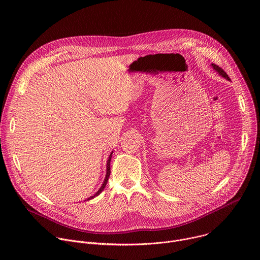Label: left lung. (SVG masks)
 Returning <instances> with one entry per match:
<instances>
[{
    "instance_id": "obj_1",
    "label": "left lung",
    "mask_w": 260,
    "mask_h": 260,
    "mask_svg": "<svg viewBox=\"0 0 260 260\" xmlns=\"http://www.w3.org/2000/svg\"><path fill=\"white\" fill-rule=\"evenodd\" d=\"M212 67L220 74V75H222V76H223L224 78H226V79H229V80H231V78L229 77V75H228V74L225 73V71L223 70V69H222V68H220L219 66H217V64H215V63H212Z\"/></svg>"
}]
</instances>
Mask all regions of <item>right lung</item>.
Instances as JSON below:
<instances>
[{
    "label": "right lung",
    "mask_w": 260,
    "mask_h": 260,
    "mask_svg": "<svg viewBox=\"0 0 260 260\" xmlns=\"http://www.w3.org/2000/svg\"><path fill=\"white\" fill-rule=\"evenodd\" d=\"M111 157H112V153L110 154V156H109V159H108V161H107V174H106V178H105V181H104V183H103V185H102V187L100 188V190L93 196V197H91V198H89L88 200H91V199H93L94 197H96V196H99L103 190H104V188H105V186H106V184H107V182H108V179H109V176H110V173H111V171H110V161H111ZM87 200V201H88Z\"/></svg>",
    "instance_id": "right-lung-1"
}]
</instances>
